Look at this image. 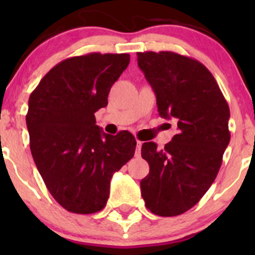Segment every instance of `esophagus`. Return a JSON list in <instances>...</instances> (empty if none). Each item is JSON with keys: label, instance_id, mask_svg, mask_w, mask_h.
Returning <instances> with one entry per match:
<instances>
[{"label": "esophagus", "instance_id": "obj_1", "mask_svg": "<svg viewBox=\"0 0 255 255\" xmlns=\"http://www.w3.org/2000/svg\"><path fill=\"white\" fill-rule=\"evenodd\" d=\"M143 142L137 140V146H135V156H140V149H142Z\"/></svg>", "mask_w": 255, "mask_h": 255}]
</instances>
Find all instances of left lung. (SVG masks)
Listing matches in <instances>:
<instances>
[{
	"mask_svg": "<svg viewBox=\"0 0 255 255\" xmlns=\"http://www.w3.org/2000/svg\"><path fill=\"white\" fill-rule=\"evenodd\" d=\"M138 66L156 96L158 112L177 122V134L159 150L142 145L149 174L140 181L145 206L171 217L194 207L217 176L231 139L230 107L204 64L173 51L137 53Z\"/></svg>",
	"mask_w": 255,
	"mask_h": 255,
	"instance_id": "obj_1",
	"label": "left lung"
}]
</instances>
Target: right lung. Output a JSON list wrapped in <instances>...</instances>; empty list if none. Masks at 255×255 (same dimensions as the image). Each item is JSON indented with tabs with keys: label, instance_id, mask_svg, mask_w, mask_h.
Masks as SVG:
<instances>
[{
	"label": "right lung",
	"instance_id": "obj_1",
	"mask_svg": "<svg viewBox=\"0 0 255 255\" xmlns=\"http://www.w3.org/2000/svg\"><path fill=\"white\" fill-rule=\"evenodd\" d=\"M128 64L129 54L73 56L49 70L29 96L33 159L51 196L70 212L101 211L112 175L134 155L132 133L106 134L95 118Z\"/></svg>",
	"mask_w": 255,
	"mask_h": 255
}]
</instances>
